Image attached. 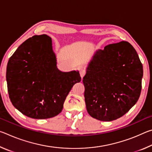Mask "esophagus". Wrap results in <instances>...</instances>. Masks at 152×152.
<instances>
[{
    "mask_svg": "<svg viewBox=\"0 0 152 152\" xmlns=\"http://www.w3.org/2000/svg\"><path fill=\"white\" fill-rule=\"evenodd\" d=\"M85 74H86V70H84V69H83V68L80 69V75L82 78H83L84 76H85Z\"/></svg>",
    "mask_w": 152,
    "mask_h": 152,
    "instance_id": "34e87169",
    "label": "esophagus"
}]
</instances>
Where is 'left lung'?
Masks as SVG:
<instances>
[{"mask_svg": "<svg viewBox=\"0 0 152 152\" xmlns=\"http://www.w3.org/2000/svg\"><path fill=\"white\" fill-rule=\"evenodd\" d=\"M142 77V64L129 42L96 50L82 80L88 114L102 121L123 116L140 98Z\"/></svg>", "mask_w": 152, "mask_h": 152, "instance_id": "1", "label": "left lung"}]
</instances>
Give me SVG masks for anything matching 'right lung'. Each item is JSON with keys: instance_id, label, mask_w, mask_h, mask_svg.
<instances>
[{"instance_id": "obj_1", "label": "right lung", "mask_w": 152, "mask_h": 152, "mask_svg": "<svg viewBox=\"0 0 152 152\" xmlns=\"http://www.w3.org/2000/svg\"><path fill=\"white\" fill-rule=\"evenodd\" d=\"M10 100L23 114L45 119L60 113L72 86L81 80L79 72L57 68L51 38L35 35L20 45L7 67Z\"/></svg>"}]
</instances>
